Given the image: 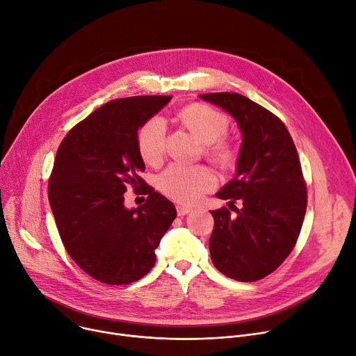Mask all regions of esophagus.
Returning <instances> with one entry per match:
<instances>
[{
	"label": "esophagus",
	"mask_w": 356,
	"mask_h": 356,
	"mask_svg": "<svg viewBox=\"0 0 356 356\" xmlns=\"http://www.w3.org/2000/svg\"><path fill=\"white\" fill-rule=\"evenodd\" d=\"M176 209H177V215H179V216H184V215H187V213H191V211L193 210L192 207L181 206V204H179Z\"/></svg>",
	"instance_id": "obj_1"
}]
</instances>
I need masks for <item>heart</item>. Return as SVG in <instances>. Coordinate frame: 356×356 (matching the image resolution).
Segmentation results:
<instances>
[{"instance_id": "1", "label": "heart", "mask_w": 356, "mask_h": 356, "mask_svg": "<svg viewBox=\"0 0 356 356\" xmlns=\"http://www.w3.org/2000/svg\"><path fill=\"white\" fill-rule=\"evenodd\" d=\"M180 122L202 143L207 154L219 164H230L236 159V149L223 136L227 133V117L202 103H192L179 113ZM137 149L147 164L156 165L165 152V123L160 117H152L137 131ZM216 186V176L206 165L170 164L159 177L157 187L170 199L180 203H195Z\"/></svg>"}]
</instances>
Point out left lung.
<instances>
[{
  "mask_svg": "<svg viewBox=\"0 0 356 356\" xmlns=\"http://www.w3.org/2000/svg\"><path fill=\"white\" fill-rule=\"evenodd\" d=\"M200 99L232 114L243 134L236 175L216 196L244 207L236 215L211 210V262L230 279L256 282L283 264L299 238L307 204L299 156L286 126L265 107L227 91Z\"/></svg>",
  "mask_w": 356,
  "mask_h": 356,
  "instance_id": "1",
  "label": "left lung"
}]
</instances>
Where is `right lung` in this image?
<instances>
[{
	"mask_svg": "<svg viewBox=\"0 0 356 356\" xmlns=\"http://www.w3.org/2000/svg\"><path fill=\"white\" fill-rule=\"evenodd\" d=\"M172 96L117 99L71 129L57 150L49 180V200L60 238L71 259L107 285H129L150 272L154 250L177 211L140 177L145 161L137 130ZM130 184L148 195L126 209Z\"/></svg>",
	"mask_w": 356,
	"mask_h": 356,
	"instance_id": "1",
	"label": "right lung"
}]
</instances>
